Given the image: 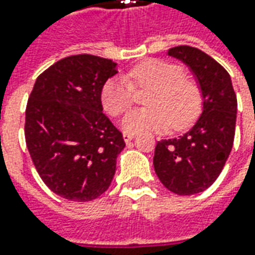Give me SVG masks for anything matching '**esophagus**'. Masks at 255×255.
<instances>
[{"mask_svg":"<svg viewBox=\"0 0 255 255\" xmlns=\"http://www.w3.org/2000/svg\"><path fill=\"white\" fill-rule=\"evenodd\" d=\"M134 137V133H123V140L126 143H129Z\"/></svg>","mask_w":255,"mask_h":255,"instance_id":"obj_1","label":"esophagus"}]
</instances>
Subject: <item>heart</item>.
I'll return each mask as SVG.
<instances>
[{
  "mask_svg": "<svg viewBox=\"0 0 255 255\" xmlns=\"http://www.w3.org/2000/svg\"><path fill=\"white\" fill-rule=\"evenodd\" d=\"M149 108L128 113L122 121L126 132H162L190 128L200 116L203 93L199 84L184 75L183 66L164 59H146L134 65L126 76H116L103 85L101 101L111 116H121L136 101L134 89H150Z\"/></svg>",
  "mask_w": 255,
  "mask_h": 255,
  "instance_id": "b5f03b06",
  "label": "heart"
}]
</instances>
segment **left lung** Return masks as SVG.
<instances>
[{
    "mask_svg": "<svg viewBox=\"0 0 255 255\" xmlns=\"http://www.w3.org/2000/svg\"><path fill=\"white\" fill-rule=\"evenodd\" d=\"M167 54L190 68L204 102L201 116L189 132L157 142L153 166L167 190L190 196L210 187L229 159L236 133L237 96L229 72L203 51L180 45Z\"/></svg>",
    "mask_w": 255,
    "mask_h": 255,
    "instance_id": "1",
    "label": "left lung"
}]
</instances>
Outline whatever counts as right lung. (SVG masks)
Returning a JSON list of instances; mask_svg holds the SVG:
<instances>
[{
	"instance_id": "right-lung-1",
	"label": "right lung",
	"mask_w": 255,
	"mask_h": 255,
	"mask_svg": "<svg viewBox=\"0 0 255 255\" xmlns=\"http://www.w3.org/2000/svg\"><path fill=\"white\" fill-rule=\"evenodd\" d=\"M116 64L66 56L36 78L25 111V142L39 177L62 199L89 201L109 189L122 132L102 112L105 82Z\"/></svg>"
}]
</instances>
